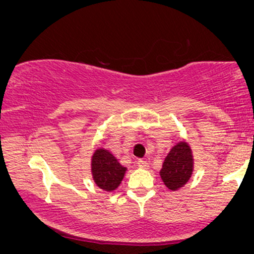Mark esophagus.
I'll list each match as a JSON object with an SVG mask.
<instances>
[{
	"label": "esophagus",
	"instance_id": "34e87169",
	"mask_svg": "<svg viewBox=\"0 0 254 254\" xmlns=\"http://www.w3.org/2000/svg\"><path fill=\"white\" fill-rule=\"evenodd\" d=\"M137 166H138L139 168H143V170H148V168H149V164H148L147 161H144V160H138Z\"/></svg>",
	"mask_w": 254,
	"mask_h": 254
}]
</instances>
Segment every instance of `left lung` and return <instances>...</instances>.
I'll return each instance as SVG.
<instances>
[{
    "label": "left lung",
    "instance_id": "1",
    "mask_svg": "<svg viewBox=\"0 0 254 254\" xmlns=\"http://www.w3.org/2000/svg\"><path fill=\"white\" fill-rule=\"evenodd\" d=\"M194 168L193 154L190 144L183 139L172 147L165 157L160 177L165 186L171 191H178L188 184Z\"/></svg>",
    "mask_w": 254,
    "mask_h": 254
}]
</instances>
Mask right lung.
<instances>
[{
  "mask_svg": "<svg viewBox=\"0 0 254 254\" xmlns=\"http://www.w3.org/2000/svg\"><path fill=\"white\" fill-rule=\"evenodd\" d=\"M127 168L119 164L118 159L105 148H98L90 159V172L95 185L101 190H117L124 179Z\"/></svg>",
  "mask_w": 254,
  "mask_h": 254,
  "instance_id": "right-lung-1",
  "label": "right lung"
}]
</instances>
